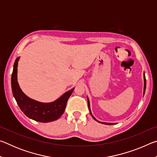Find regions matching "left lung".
I'll list each match as a JSON object with an SVG mask.
<instances>
[{
	"label": "left lung",
	"instance_id": "8db88e82",
	"mask_svg": "<svg viewBox=\"0 0 157 157\" xmlns=\"http://www.w3.org/2000/svg\"><path fill=\"white\" fill-rule=\"evenodd\" d=\"M145 89H146V79H145V74H144V91H143V95H144V94H145ZM87 100H88V106H89V111H90V113H91V116L93 117V118H94V120H95V121H98L96 120V119H95V118H94V116L92 115V113H91V109H90L89 100L88 98H87ZM98 122H99V121H98ZM99 123H100V122H99ZM102 123V124H113V123Z\"/></svg>",
	"mask_w": 157,
	"mask_h": 157
}]
</instances>
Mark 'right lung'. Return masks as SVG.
Returning <instances> with one entry per match:
<instances>
[{
    "instance_id": "obj_1",
    "label": "right lung",
    "mask_w": 157,
    "mask_h": 157,
    "mask_svg": "<svg viewBox=\"0 0 157 157\" xmlns=\"http://www.w3.org/2000/svg\"><path fill=\"white\" fill-rule=\"evenodd\" d=\"M18 60L19 57L17 58L14 62L11 84L13 95L21 110L28 118L41 123H48L57 120L64 111L68 98L75 88L65 93L59 99L52 102L43 103L31 99L23 94L18 84L17 66Z\"/></svg>"
}]
</instances>
